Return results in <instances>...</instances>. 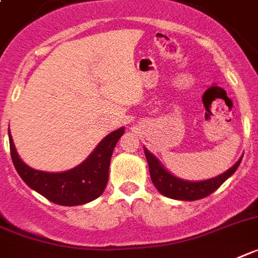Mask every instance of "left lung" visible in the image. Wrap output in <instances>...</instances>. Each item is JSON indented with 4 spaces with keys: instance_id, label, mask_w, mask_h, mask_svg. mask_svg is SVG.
<instances>
[{
    "instance_id": "8db88e82",
    "label": "left lung",
    "mask_w": 258,
    "mask_h": 258,
    "mask_svg": "<svg viewBox=\"0 0 258 258\" xmlns=\"http://www.w3.org/2000/svg\"><path fill=\"white\" fill-rule=\"evenodd\" d=\"M145 155H146V161H148L149 165L150 178H152V182L155 188L170 199L187 202L203 199V198L208 197L210 194L218 190L219 187L237 170L242 159L241 157L231 169L220 174V175L215 176V178L201 180V182H191V180L180 179V178L172 175L171 172L167 171L161 165L158 159L155 158V155H153L148 149H145Z\"/></svg>"
}]
</instances>
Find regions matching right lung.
Wrapping results in <instances>:
<instances>
[{
    "label": "right lung",
    "mask_w": 258,
    "mask_h": 258,
    "mask_svg": "<svg viewBox=\"0 0 258 258\" xmlns=\"http://www.w3.org/2000/svg\"><path fill=\"white\" fill-rule=\"evenodd\" d=\"M124 133L125 127L109 133L84 162L63 172L40 171L27 166L19 158L9 132L10 154L17 172L30 188L59 206H80L95 201L104 192L112 153Z\"/></svg>",
    "instance_id": "right-lung-1"
}]
</instances>
